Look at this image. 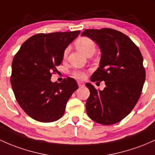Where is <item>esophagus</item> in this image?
<instances>
[{
    "label": "esophagus",
    "mask_w": 155,
    "mask_h": 155,
    "mask_svg": "<svg viewBox=\"0 0 155 155\" xmlns=\"http://www.w3.org/2000/svg\"><path fill=\"white\" fill-rule=\"evenodd\" d=\"M77 84H78V85H79V87H80L84 86V82H82V81H77Z\"/></svg>",
    "instance_id": "obj_1"
}]
</instances>
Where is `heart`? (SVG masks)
<instances>
[{
  "label": "heart",
  "instance_id": "1",
  "mask_svg": "<svg viewBox=\"0 0 155 155\" xmlns=\"http://www.w3.org/2000/svg\"><path fill=\"white\" fill-rule=\"evenodd\" d=\"M76 46L79 49V51H81V52H83L84 54H85L87 56L92 55L93 54H94V52L96 51V44H95L94 41L93 40H91V38L87 37H83L79 38V40H77V41L76 42ZM70 48L68 47L64 49L63 52V58H66L69 53ZM73 76L74 77L77 78L79 79H84L86 77V73L83 71H74L73 72Z\"/></svg>",
  "mask_w": 155,
  "mask_h": 155
}]
</instances>
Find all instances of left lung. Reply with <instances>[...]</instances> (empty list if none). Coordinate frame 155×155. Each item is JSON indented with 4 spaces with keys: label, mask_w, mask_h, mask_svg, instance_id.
<instances>
[{
    "label": "left lung",
    "mask_w": 155,
    "mask_h": 155,
    "mask_svg": "<svg viewBox=\"0 0 155 155\" xmlns=\"http://www.w3.org/2000/svg\"><path fill=\"white\" fill-rule=\"evenodd\" d=\"M98 45L101 51L98 69L91 81H104L103 91L87 83L91 95L86 110L92 120L112 125L124 118L140 98L146 79L142 54L124 34L112 28L86 29L81 33Z\"/></svg>",
    "instance_id": "8db88e82"
}]
</instances>
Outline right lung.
<instances>
[{
  "instance_id": "right-lung-1",
  "label": "right lung",
  "mask_w": 155,
  "mask_h": 155,
  "mask_svg": "<svg viewBox=\"0 0 155 155\" xmlns=\"http://www.w3.org/2000/svg\"><path fill=\"white\" fill-rule=\"evenodd\" d=\"M80 31L37 34L23 42L12 64L11 84L17 101L31 118L53 122L64 115L68 101L78 84L68 77L51 81L63 60V52Z\"/></svg>"
}]
</instances>
